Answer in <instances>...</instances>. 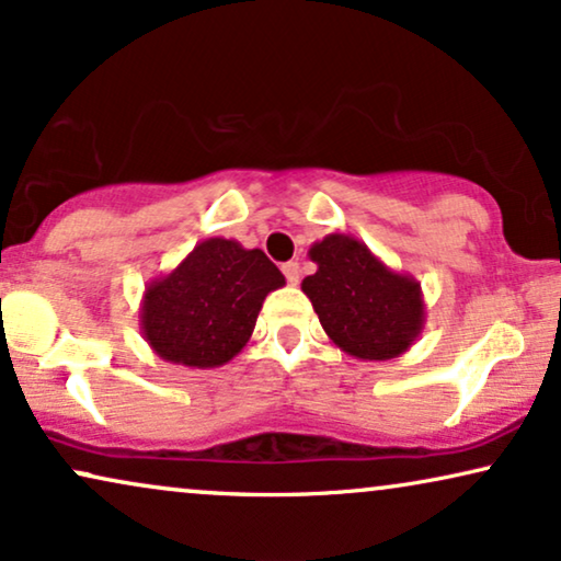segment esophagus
Returning <instances> with one entry per match:
<instances>
[{
  "mask_svg": "<svg viewBox=\"0 0 561 561\" xmlns=\"http://www.w3.org/2000/svg\"><path fill=\"white\" fill-rule=\"evenodd\" d=\"M282 272H285L289 285H297V282H300V264H297V261H287V264L282 266Z\"/></svg>",
  "mask_w": 561,
  "mask_h": 561,
  "instance_id": "esophagus-1",
  "label": "esophagus"
}]
</instances>
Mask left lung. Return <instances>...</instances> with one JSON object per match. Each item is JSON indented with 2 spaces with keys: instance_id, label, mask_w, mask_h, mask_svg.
Returning <instances> with one entry per match:
<instances>
[{
  "instance_id": "obj_1",
  "label": "left lung",
  "mask_w": 561,
  "mask_h": 561,
  "mask_svg": "<svg viewBox=\"0 0 561 561\" xmlns=\"http://www.w3.org/2000/svg\"><path fill=\"white\" fill-rule=\"evenodd\" d=\"M318 272L305 276L320 325L335 346L362 362H387L413 346L425 325L421 282L392 272L367 243L331 233L308 251Z\"/></svg>"
}]
</instances>
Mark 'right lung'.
<instances>
[{"label": "right lung", "mask_w": 561, "mask_h": 561, "mask_svg": "<svg viewBox=\"0 0 561 561\" xmlns=\"http://www.w3.org/2000/svg\"><path fill=\"white\" fill-rule=\"evenodd\" d=\"M279 287L285 274L264 251L243 249L233 238H207L146 287L140 331L163 362L222 367L241 354L266 295Z\"/></svg>", "instance_id": "1"}]
</instances>
